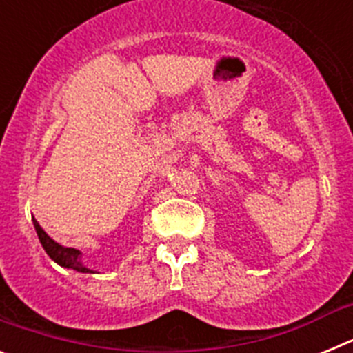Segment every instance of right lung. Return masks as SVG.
I'll list each match as a JSON object with an SVG mask.
<instances>
[{
    "label": "right lung",
    "mask_w": 353,
    "mask_h": 353,
    "mask_svg": "<svg viewBox=\"0 0 353 353\" xmlns=\"http://www.w3.org/2000/svg\"><path fill=\"white\" fill-rule=\"evenodd\" d=\"M33 224H35V230H37V235H39L40 239V244H42V248L46 249V252H48L51 260H54L56 263L61 265V267L77 270V272H92V270L86 269V267L81 263V252L77 251V249L63 248V245H60L58 242H54L48 233L43 232L42 226L37 223V219H33Z\"/></svg>",
    "instance_id": "right-lung-1"
}]
</instances>
